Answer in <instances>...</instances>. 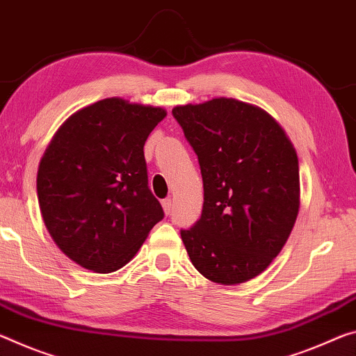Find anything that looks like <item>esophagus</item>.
<instances>
[{
  "instance_id": "1",
  "label": "esophagus",
  "mask_w": 356,
  "mask_h": 356,
  "mask_svg": "<svg viewBox=\"0 0 356 356\" xmlns=\"http://www.w3.org/2000/svg\"><path fill=\"white\" fill-rule=\"evenodd\" d=\"M161 206H163V211H165L166 216H169V212H171V207H172V201L171 200H163L161 201Z\"/></svg>"
}]
</instances>
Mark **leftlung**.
<instances>
[{"mask_svg": "<svg viewBox=\"0 0 356 356\" xmlns=\"http://www.w3.org/2000/svg\"><path fill=\"white\" fill-rule=\"evenodd\" d=\"M172 115L198 155L204 204L182 229L198 273L220 285L257 277L284 249L300 212V166L275 118L255 104L213 98Z\"/></svg>", "mask_w": 356, "mask_h": 356, "instance_id": "obj_1", "label": "left lung"}]
</instances>
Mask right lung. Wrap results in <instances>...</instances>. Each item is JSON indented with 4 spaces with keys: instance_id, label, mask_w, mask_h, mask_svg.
Returning a JSON list of instances; mask_svg holds the SVG:
<instances>
[{
    "instance_id": "obj_1",
    "label": "right lung",
    "mask_w": 356,
    "mask_h": 356,
    "mask_svg": "<svg viewBox=\"0 0 356 356\" xmlns=\"http://www.w3.org/2000/svg\"><path fill=\"white\" fill-rule=\"evenodd\" d=\"M166 111L106 98L74 112L39 161L44 225L79 266L109 274L125 266L165 217L152 195L144 144Z\"/></svg>"
}]
</instances>
